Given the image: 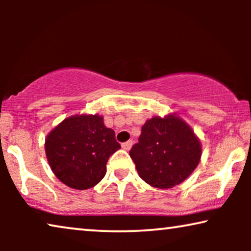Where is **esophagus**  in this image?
Returning a JSON list of instances; mask_svg holds the SVG:
<instances>
[{
  "label": "esophagus",
  "mask_w": 251,
  "mask_h": 251,
  "mask_svg": "<svg viewBox=\"0 0 251 251\" xmlns=\"http://www.w3.org/2000/svg\"><path fill=\"white\" fill-rule=\"evenodd\" d=\"M131 146H132V140H128V142L122 144V149L126 151H129L130 149H131Z\"/></svg>",
  "instance_id": "34e87169"
}]
</instances>
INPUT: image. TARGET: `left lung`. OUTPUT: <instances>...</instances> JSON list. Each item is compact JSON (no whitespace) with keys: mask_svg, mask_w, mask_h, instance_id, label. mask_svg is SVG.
I'll return each mask as SVG.
<instances>
[{"mask_svg":"<svg viewBox=\"0 0 251 251\" xmlns=\"http://www.w3.org/2000/svg\"><path fill=\"white\" fill-rule=\"evenodd\" d=\"M201 152L200 140L191 126L169 114L147 120L129 154L144 181L156 188H171L193 173Z\"/></svg>","mask_w":251,"mask_h":251,"instance_id":"8db88e82","label":"left lung"}]
</instances>
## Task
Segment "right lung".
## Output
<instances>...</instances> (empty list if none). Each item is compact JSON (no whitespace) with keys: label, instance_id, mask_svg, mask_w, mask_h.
<instances>
[{"label":"right lung","instance_id":"obj_1","mask_svg":"<svg viewBox=\"0 0 251 251\" xmlns=\"http://www.w3.org/2000/svg\"><path fill=\"white\" fill-rule=\"evenodd\" d=\"M51 170L61 183L74 190H88L106 174L109 156L121 149L113 129L102 116L73 115L51 130L46 138Z\"/></svg>","mask_w":251,"mask_h":251}]
</instances>
